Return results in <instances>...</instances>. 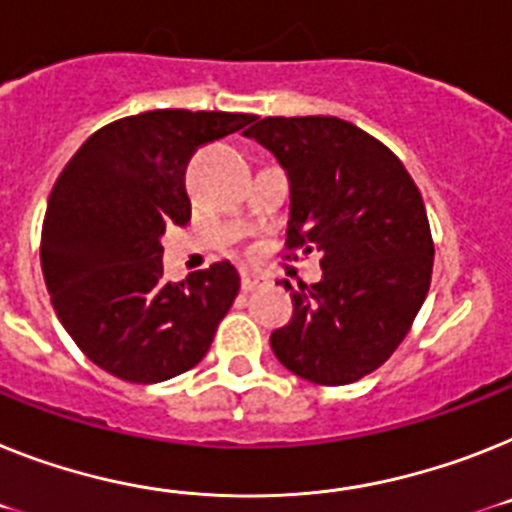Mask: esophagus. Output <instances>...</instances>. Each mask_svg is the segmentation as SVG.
<instances>
[{"instance_id": "1", "label": "esophagus", "mask_w": 512, "mask_h": 512, "mask_svg": "<svg viewBox=\"0 0 512 512\" xmlns=\"http://www.w3.org/2000/svg\"><path fill=\"white\" fill-rule=\"evenodd\" d=\"M265 283V278L263 276H257V273H242V291H255V289H260V286H263Z\"/></svg>"}]
</instances>
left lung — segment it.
Listing matches in <instances>:
<instances>
[{
  "label": "left lung",
  "mask_w": 512,
  "mask_h": 512,
  "mask_svg": "<svg viewBox=\"0 0 512 512\" xmlns=\"http://www.w3.org/2000/svg\"><path fill=\"white\" fill-rule=\"evenodd\" d=\"M244 135L289 176L286 247L322 255L273 330L278 362L315 385H349L390 359L427 299L435 263L422 192L380 140L338 117H265Z\"/></svg>",
  "instance_id": "obj_1"
}]
</instances>
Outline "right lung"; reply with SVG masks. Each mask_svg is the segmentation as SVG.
Wrapping results in <instances>:
<instances>
[{
	"label": "right lung",
	"instance_id": "right-lung-1",
	"mask_svg": "<svg viewBox=\"0 0 512 512\" xmlns=\"http://www.w3.org/2000/svg\"><path fill=\"white\" fill-rule=\"evenodd\" d=\"M249 122L231 111H145L93 132L59 174L41 231L46 289L72 341L109 375L150 385L208 354L239 273L223 260L166 283L161 236L192 216V153Z\"/></svg>",
	"mask_w": 512,
	"mask_h": 512
}]
</instances>
